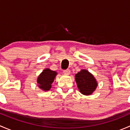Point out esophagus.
I'll return each instance as SVG.
<instances>
[{"label":"esophagus","instance_id":"1","mask_svg":"<svg viewBox=\"0 0 130 130\" xmlns=\"http://www.w3.org/2000/svg\"><path fill=\"white\" fill-rule=\"evenodd\" d=\"M63 73L65 75H69L70 73V70L69 69H67V70H63Z\"/></svg>","mask_w":130,"mask_h":130}]
</instances>
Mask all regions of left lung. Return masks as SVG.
<instances>
[{
  "mask_svg": "<svg viewBox=\"0 0 130 130\" xmlns=\"http://www.w3.org/2000/svg\"><path fill=\"white\" fill-rule=\"evenodd\" d=\"M75 78L78 89L84 95L92 94L98 86V82L93 75L85 69L75 74Z\"/></svg>",
  "mask_w": 130,
  "mask_h": 130,
  "instance_id": "8db88e82",
  "label": "left lung"
}]
</instances>
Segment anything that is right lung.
<instances>
[{"mask_svg": "<svg viewBox=\"0 0 130 130\" xmlns=\"http://www.w3.org/2000/svg\"><path fill=\"white\" fill-rule=\"evenodd\" d=\"M57 75V73L55 71L45 69L38 77L37 83L38 84V87L44 91L49 90L52 87V84Z\"/></svg>", "mask_w": 130, "mask_h": 130, "instance_id": "right-lung-1", "label": "right lung"}]
</instances>
